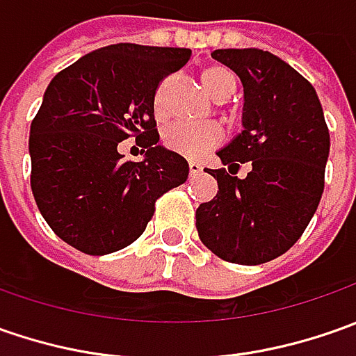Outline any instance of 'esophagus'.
I'll return each instance as SVG.
<instances>
[{
    "label": "esophagus",
    "mask_w": 356,
    "mask_h": 356,
    "mask_svg": "<svg viewBox=\"0 0 356 356\" xmlns=\"http://www.w3.org/2000/svg\"><path fill=\"white\" fill-rule=\"evenodd\" d=\"M188 166H190V176H196V174L202 172V164L196 162V160H190V162H188Z\"/></svg>",
    "instance_id": "esophagus-1"
}]
</instances>
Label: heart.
<instances>
[{
    "label": "heart",
    "mask_w": 356,
    "mask_h": 356,
    "mask_svg": "<svg viewBox=\"0 0 356 356\" xmlns=\"http://www.w3.org/2000/svg\"><path fill=\"white\" fill-rule=\"evenodd\" d=\"M204 89L218 101H226L234 95L238 76L224 65H212L202 73ZM156 117H164V108L156 99ZM164 146L188 158H198L222 140V129L213 122H174L162 134Z\"/></svg>",
    "instance_id": "heart-1"
}]
</instances>
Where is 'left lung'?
Listing matches in <instances>:
<instances>
[{
    "label": "left lung",
    "mask_w": 356,
    "mask_h": 356,
    "mask_svg": "<svg viewBox=\"0 0 356 356\" xmlns=\"http://www.w3.org/2000/svg\"><path fill=\"white\" fill-rule=\"evenodd\" d=\"M243 85L241 127L218 150V194L196 210L202 243L218 257L259 266L285 253L311 222L325 186L329 129L319 97L291 65L264 49H216ZM250 163L245 179L234 177Z\"/></svg>",
    "instance_id": "left-lung-1"
}]
</instances>
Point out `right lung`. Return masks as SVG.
I'll use <instances>...</instances> for the list:
<instances>
[{"mask_svg":"<svg viewBox=\"0 0 356 356\" xmlns=\"http://www.w3.org/2000/svg\"><path fill=\"white\" fill-rule=\"evenodd\" d=\"M192 51L117 43L90 51L53 76L31 122V190L49 227L89 255L140 238L154 202L184 184V156L158 143V83L182 69ZM136 136L140 163L118 144Z\"/></svg>","mask_w":356,"mask_h":356,"instance_id":"right-lung-1","label":"right lung"}]
</instances>
